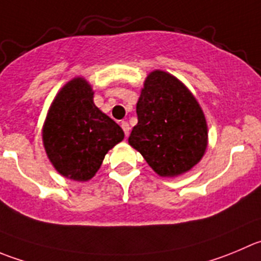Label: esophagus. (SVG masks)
<instances>
[{
  "label": "esophagus",
  "mask_w": 261,
  "mask_h": 261,
  "mask_svg": "<svg viewBox=\"0 0 261 261\" xmlns=\"http://www.w3.org/2000/svg\"><path fill=\"white\" fill-rule=\"evenodd\" d=\"M121 128H123L124 130V135L125 136H129V130H130V126H129V124L126 123V121H121Z\"/></svg>",
  "instance_id": "esophagus-1"
}]
</instances>
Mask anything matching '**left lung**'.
<instances>
[{"label": "left lung", "instance_id": "8db88e82", "mask_svg": "<svg viewBox=\"0 0 261 261\" xmlns=\"http://www.w3.org/2000/svg\"><path fill=\"white\" fill-rule=\"evenodd\" d=\"M138 123L128 143L160 177H178L200 163L207 147V123L192 92L168 71L146 76Z\"/></svg>", "mask_w": 261, "mask_h": 261}]
</instances>
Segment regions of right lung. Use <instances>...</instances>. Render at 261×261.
Returning <instances> with one entry per match:
<instances>
[{
    "instance_id": "right-lung-1",
    "label": "right lung",
    "mask_w": 261,
    "mask_h": 261,
    "mask_svg": "<svg viewBox=\"0 0 261 261\" xmlns=\"http://www.w3.org/2000/svg\"><path fill=\"white\" fill-rule=\"evenodd\" d=\"M95 92L82 76L55 96L42 128V141L54 168L68 179L95 177L109 150L124 140L123 129L93 102Z\"/></svg>"
}]
</instances>
